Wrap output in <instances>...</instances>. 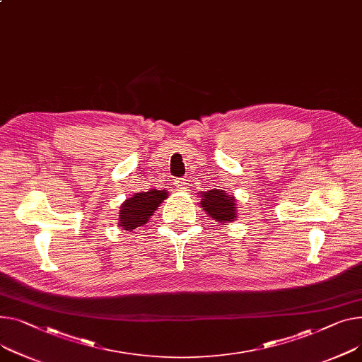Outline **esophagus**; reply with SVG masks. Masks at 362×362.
<instances>
[{
  "label": "esophagus",
  "mask_w": 362,
  "mask_h": 362,
  "mask_svg": "<svg viewBox=\"0 0 362 362\" xmlns=\"http://www.w3.org/2000/svg\"><path fill=\"white\" fill-rule=\"evenodd\" d=\"M173 185H175V187H176L177 190H182V192H185V190L187 189L186 179H176V180L173 182Z\"/></svg>",
  "instance_id": "esophagus-1"
}]
</instances>
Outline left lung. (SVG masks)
Instances as JSON below:
<instances>
[{
    "label": "left lung",
    "mask_w": 362,
    "mask_h": 362,
    "mask_svg": "<svg viewBox=\"0 0 362 362\" xmlns=\"http://www.w3.org/2000/svg\"><path fill=\"white\" fill-rule=\"evenodd\" d=\"M201 208L215 220V224L233 223L237 218V201L234 195L226 194V190L212 189L208 192H201Z\"/></svg>",
    "instance_id": "obj_1"
}]
</instances>
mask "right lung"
<instances>
[{"label": "right lung", "mask_w": 362, "mask_h": 362, "mask_svg": "<svg viewBox=\"0 0 362 362\" xmlns=\"http://www.w3.org/2000/svg\"><path fill=\"white\" fill-rule=\"evenodd\" d=\"M165 198V190L151 189L148 192H139V194L125 199L119 209V227L127 231H134L135 228L147 224L154 215V211Z\"/></svg>", "instance_id": "right-lung-1"}]
</instances>
